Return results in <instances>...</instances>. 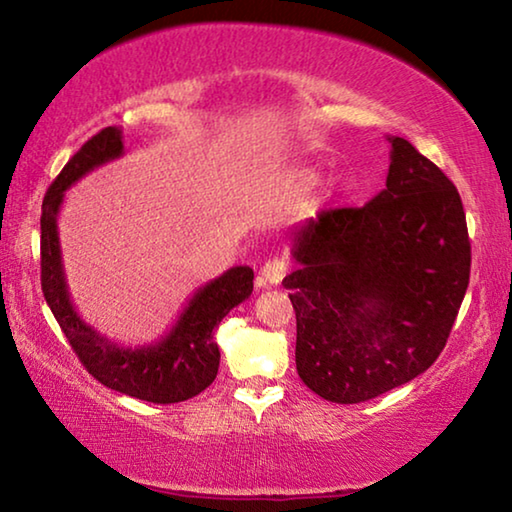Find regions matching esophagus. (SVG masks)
<instances>
[{
	"instance_id": "1",
	"label": "esophagus",
	"mask_w": 512,
	"mask_h": 512,
	"mask_svg": "<svg viewBox=\"0 0 512 512\" xmlns=\"http://www.w3.org/2000/svg\"><path fill=\"white\" fill-rule=\"evenodd\" d=\"M286 272H288V263L284 261V258H270V261L263 263L261 277H263L265 284L277 286L279 281L286 277Z\"/></svg>"
}]
</instances>
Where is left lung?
I'll return each mask as SVG.
<instances>
[{
  "mask_svg": "<svg viewBox=\"0 0 512 512\" xmlns=\"http://www.w3.org/2000/svg\"><path fill=\"white\" fill-rule=\"evenodd\" d=\"M385 189L291 233L302 383L335 404L367 402L434 365L462 305L471 242L462 198L409 140L388 136Z\"/></svg>",
  "mask_w": 512,
  "mask_h": 512,
  "instance_id": "left-lung-1",
  "label": "left lung"
}]
</instances>
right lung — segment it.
Wrapping results in <instances>:
<instances>
[{
    "label": "right lung",
    "mask_w": 512,
    "mask_h": 512,
    "mask_svg": "<svg viewBox=\"0 0 512 512\" xmlns=\"http://www.w3.org/2000/svg\"><path fill=\"white\" fill-rule=\"evenodd\" d=\"M122 154V129H101L73 154L50 184L41 207V288L59 328L96 381L143 402H184L217 379L221 353L214 342V328L254 291V270L249 265H235L221 277L207 281L187 302L173 328L154 344L120 346L85 323L66 286L57 214L66 189Z\"/></svg>",
    "instance_id": "add662e5"
}]
</instances>
